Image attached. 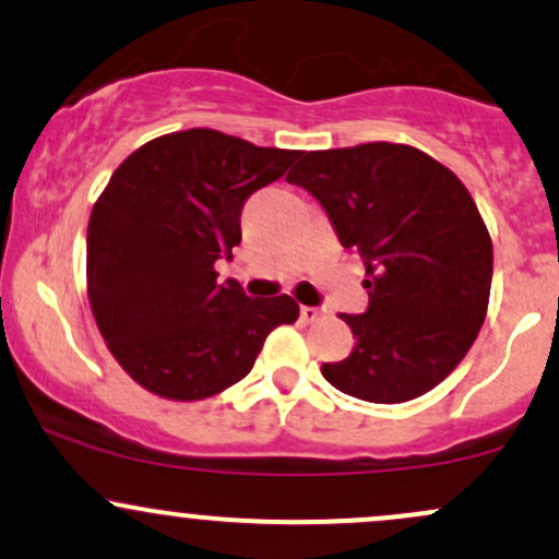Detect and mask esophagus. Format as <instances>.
<instances>
[{"instance_id": "obj_1", "label": "esophagus", "mask_w": 559, "mask_h": 559, "mask_svg": "<svg viewBox=\"0 0 559 559\" xmlns=\"http://www.w3.org/2000/svg\"><path fill=\"white\" fill-rule=\"evenodd\" d=\"M299 316H301V320H305V323H316V320L323 318V310H320V307H307V305H301V307H299Z\"/></svg>"}]
</instances>
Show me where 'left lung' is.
Segmentation results:
<instances>
[{
	"label": "left lung",
	"instance_id": "1",
	"mask_svg": "<svg viewBox=\"0 0 559 559\" xmlns=\"http://www.w3.org/2000/svg\"><path fill=\"white\" fill-rule=\"evenodd\" d=\"M286 181L318 199L368 273V310L342 316L357 344L323 362L325 381L376 404L431 391L467 355L489 307L493 249L463 181L389 141L301 152Z\"/></svg>",
	"mask_w": 559,
	"mask_h": 559
}]
</instances>
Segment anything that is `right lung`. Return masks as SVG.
Returning <instances> with one entry per match:
<instances>
[{"label": "right lung", "instance_id": "1", "mask_svg": "<svg viewBox=\"0 0 559 559\" xmlns=\"http://www.w3.org/2000/svg\"><path fill=\"white\" fill-rule=\"evenodd\" d=\"M297 155L191 128L152 139L112 173L88 217V301L139 386L176 402L221 394L252 370L275 325L299 318L286 294L249 299L215 273L239 247L243 202Z\"/></svg>", "mask_w": 559, "mask_h": 559}]
</instances>
